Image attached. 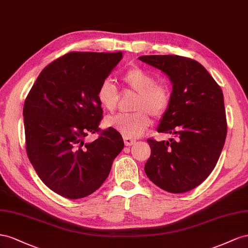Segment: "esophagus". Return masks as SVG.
<instances>
[{"label": "esophagus", "instance_id": "1", "mask_svg": "<svg viewBox=\"0 0 248 248\" xmlns=\"http://www.w3.org/2000/svg\"><path fill=\"white\" fill-rule=\"evenodd\" d=\"M124 141L125 146H131L133 144H135V142H136V140L132 139V138H124Z\"/></svg>", "mask_w": 248, "mask_h": 248}]
</instances>
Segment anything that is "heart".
<instances>
[{
	"mask_svg": "<svg viewBox=\"0 0 248 248\" xmlns=\"http://www.w3.org/2000/svg\"><path fill=\"white\" fill-rule=\"evenodd\" d=\"M126 87L135 91L137 97L134 103L132 114H118L106 119V125L119 132L124 138L139 137L154 117H160L166 112L170 104V90L164 83L155 82L153 74L141 67H132L123 76ZM118 90L110 80L106 79L96 90V97L102 107L107 111H114L118 102Z\"/></svg>",
	"mask_w": 248,
	"mask_h": 248,
	"instance_id": "b5f03b06",
	"label": "heart"
}]
</instances>
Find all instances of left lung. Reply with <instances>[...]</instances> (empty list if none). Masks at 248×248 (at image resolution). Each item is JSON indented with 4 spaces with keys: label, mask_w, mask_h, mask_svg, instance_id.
Instances as JSON below:
<instances>
[{
    "label": "left lung",
    "mask_w": 248,
    "mask_h": 248,
    "mask_svg": "<svg viewBox=\"0 0 248 248\" xmlns=\"http://www.w3.org/2000/svg\"><path fill=\"white\" fill-rule=\"evenodd\" d=\"M138 59L162 70L172 84L170 104L157 131L174 138L147 139L152 153L144 171L167 192H187L208 178L220 157L228 130L222 90L193 59L178 55Z\"/></svg>",
    "instance_id": "1"
}]
</instances>
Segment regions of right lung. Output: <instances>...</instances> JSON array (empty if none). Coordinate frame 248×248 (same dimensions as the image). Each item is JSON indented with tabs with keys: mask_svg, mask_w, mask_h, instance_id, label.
<instances>
[{
	"mask_svg": "<svg viewBox=\"0 0 248 248\" xmlns=\"http://www.w3.org/2000/svg\"><path fill=\"white\" fill-rule=\"evenodd\" d=\"M123 53L72 52L49 63L35 81L24 105L28 158L45 185L69 200L93 193L108 178L123 151L113 128L101 131L98 85L122 60ZM100 132L93 143L89 133Z\"/></svg>",
	"mask_w": 248,
	"mask_h": 248,
	"instance_id": "add662e5",
	"label": "right lung"
}]
</instances>
